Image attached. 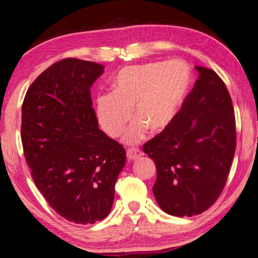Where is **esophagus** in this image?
<instances>
[{
    "mask_svg": "<svg viewBox=\"0 0 258 258\" xmlns=\"http://www.w3.org/2000/svg\"><path fill=\"white\" fill-rule=\"evenodd\" d=\"M126 154H127V159L132 161V160H136L138 158H140V156L142 155V152H141L139 149H128Z\"/></svg>",
    "mask_w": 258,
    "mask_h": 258,
    "instance_id": "esophagus-1",
    "label": "esophagus"
}]
</instances>
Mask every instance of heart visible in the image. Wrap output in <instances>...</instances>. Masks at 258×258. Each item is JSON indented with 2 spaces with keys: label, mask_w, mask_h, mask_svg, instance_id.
<instances>
[{
  "label": "heart",
  "mask_w": 258,
  "mask_h": 258,
  "mask_svg": "<svg viewBox=\"0 0 258 258\" xmlns=\"http://www.w3.org/2000/svg\"><path fill=\"white\" fill-rule=\"evenodd\" d=\"M192 86V72L179 60L123 68L112 83L113 93L98 95L96 114L104 132L116 138L133 115L123 136L126 144L144 139L146 130L162 132L173 123Z\"/></svg>",
  "instance_id": "b5f03b06"
}]
</instances>
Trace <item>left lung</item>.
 <instances>
[{"mask_svg": "<svg viewBox=\"0 0 258 258\" xmlns=\"http://www.w3.org/2000/svg\"><path fill=\"white\" fill-rule=\"evenodd\" d=\"M199 77L173 123L143 145L156 166L153 194L164 213L197 216L218 199L236 150L234 107L214 70Z\"/></svg>", "mask_w": 258, "mask_h": 258, "instance_id": "obj_1", "label": "left lung"}]
</instances>
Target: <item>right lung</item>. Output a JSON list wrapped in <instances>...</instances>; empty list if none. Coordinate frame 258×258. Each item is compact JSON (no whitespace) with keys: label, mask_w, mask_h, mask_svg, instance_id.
<instances>
[{"label":"right lung","mask_w":258,"mask_h":258,"mask_svg":"<svg viewBox=\"0 0 258 258\" xmlns=\"http://www.w3.org/2000/svg\"><path fill=\"white\" fill-rule=\"evenodd\" d=\"M104 66L68 58L28 89L21 139L35 185L50 207L75 224H95L112 209L126 152L98 127L90 88Z\"/></svg>","instance_id":"add662e5"}]
</instances>
